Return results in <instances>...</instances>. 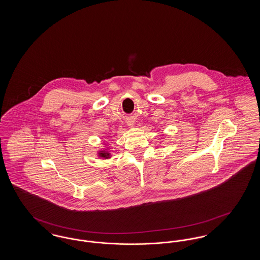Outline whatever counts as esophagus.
Returning <instances> with one entry per match:
<instances>
[{"label":"esophagus","instance_id":"1","mask_svg":"<svg viewBox=\"0 0 260 260\" xmlns=\"http://www.w3.org/2000/svg\"><path fill=\"white\" fill-rule=\"evenodd\" d=\"M126 123H127V125H134L135 124V122L133 120H128Z\"/></svg>","mask_w":260,"mask_h":260}]
</instances>
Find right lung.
<instances>
[{
  "label": "right lung",
  "mask_w": 260,
  "mask_h": 260,
  "mask_svg": "<svg viewBox=\"0 0 260 260\" xmlns=\"http://www.w3.org/2000/svg\"><path fill=\"white\" fill-rule=\"evenodd\" d=\"M99 157H102L104 159H108L110 158V153L106 150H103V151H99Z\"/></svg>",
  "instance_id": "1"
}]
</instances>
